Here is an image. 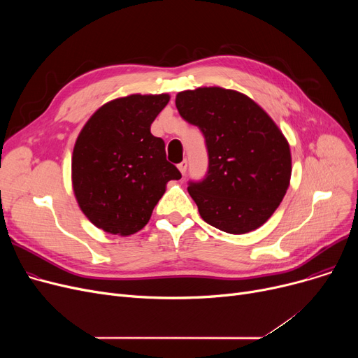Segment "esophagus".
I'll return each mask as SVG.
<instances>
[{
    "instance_id": "34e87169",
    "label": "esophagus",
    "mask_w": 358,
    "mask_h": 358,
    "mask_svg": "<svg viewBox=\"0 0 358 358\" xmlns=\"http://www.w3.org/2000/svg\"><path fill=\"white\" fill-rule=\"evenodd\" d=\"M178 169H180V173L184 176V174H185V171H187V161L180 162V164H178Z\"/></svg>"
}]
</instances>
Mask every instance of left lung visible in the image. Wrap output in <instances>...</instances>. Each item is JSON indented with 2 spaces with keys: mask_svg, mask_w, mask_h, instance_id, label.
Here are the masks:
<instances>
[{
  "mask_svg": "<svg viewBox=\"0 0 358 358\" xmlns=\"http://www.w3.org/2000/svg\"><path fill=\"white\" fill-rule=\"evenodd\" d=\"M176 106L208 145V176L189 187L201 219L232 235L262 227L290 185L292 154L283 131L264 108L235 90H185L176 96Z\"/></svg>",
  "mask_w": 358,
  "mask_h": 358,
  "instance_id": "8db88e82",
  "label": "left lung"
}]
</instances>
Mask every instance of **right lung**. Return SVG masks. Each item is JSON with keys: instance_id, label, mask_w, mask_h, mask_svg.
<instances>
[{"instance_id": "1", "label": "right lung", "mask_w": 358, "mask_h": 358, "mask_svg": "<svg viewBox=\"0 0 358 358\" xmlns=\"http://www.w3.org/2000/svg\"><path fill=\"white\" fill-rule=\"evenodd\" d=\"M169 94H130L107 101L75 141L71 178L81 212L94 227L119 236L139 232L164 196L180 180L165 157V143L150 124Z\"/></svg>"}]
</instances>
